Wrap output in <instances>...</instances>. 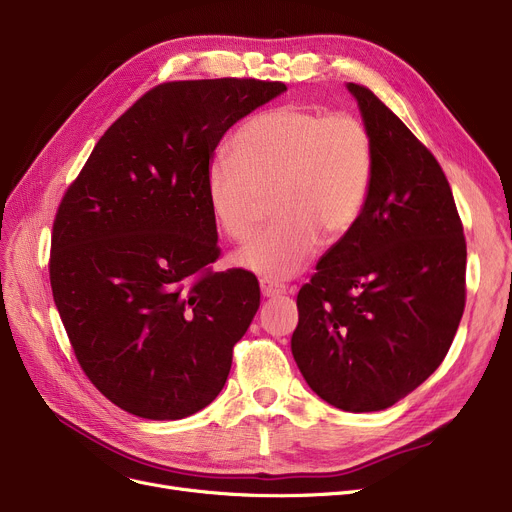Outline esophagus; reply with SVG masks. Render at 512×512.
<instances>
[{
	"label": "esophagus",
	"mask_w": 512,
	"mask_h": 512,
	"mask_svg": "<svg viewBox=\"0 0 512 512\" xmlns=\"http://www.w3.org/2000/svg\"><path fill=\"white\" fill-rule=\"evenodd\" d=\"M259 288H261V294L265 299H278V297H284L286 294V286L284 284H278L274 280H261L259 282Z\"/></svg>",
	"instance_id": "obj_1"
}]
</instances>
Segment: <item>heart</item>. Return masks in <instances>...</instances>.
I'll return each instance as SVG.
<instances>
[{"label":"heart","instance_id":"b5f03b06","mask_svg":"<svg viewBox=\"0 0 512 512\" xmlns=\"http://www.w3.org/2000/svg\"><path fill=\"white\" fill-rule=\"evenodd\" d=\"M373 176V143L361 120L303 105H278L242 124L230 157L207 168L213 220L236 240L259 228L272 197L274 226L234 255L265 280H288L313 259L319 238L336 242L363 211Z\"/></svg>","mask_w":512,"mask_h":512}]
</instances>
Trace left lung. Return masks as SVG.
Returning <instances> with one entry per match:
<instances>
[{"label":"left lung","instance_id":"left-lung-1","mask_svg":"<svg viewBox=\"0 0 512 512\" xmlns=\"http://www.w3.org/2000/svg\"><path fill=\"white\" fill-rule=\"evenodd\" d=\"M346 89L373 143L371 186L357 224L299 290L290 348L319 398L371 413L444 361L465 309L467 245L436 157L369 89Z\"/></svg>","mask_w":512,"mask_h":512}]
</instances>
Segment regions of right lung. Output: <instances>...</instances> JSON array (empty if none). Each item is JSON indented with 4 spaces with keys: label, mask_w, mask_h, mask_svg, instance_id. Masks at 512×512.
Here are the masks:
<instances>
[{
    "label": "right lung",
    "mask_w": 512,
    "mask_h": 512,
    "mask_svg": "<svg viewBox=\"0 0 512 512\" xmlns=\"http://www.w3.org/2000/svg\"><path fill=\"white\" fill-rule=\"evenodd\" d=\"M286 85L247 78L159 85L95 145L62 199L49 280L74 355L95 388L143 419L205 409L259 309L245 270L220 255L207 201L224 132Z\"/></svg>",
    "instance_id": "1"
}]
</instances>
